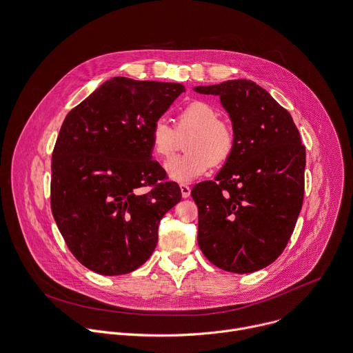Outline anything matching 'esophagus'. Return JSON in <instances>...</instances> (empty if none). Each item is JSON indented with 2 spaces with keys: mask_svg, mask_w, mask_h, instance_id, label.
<instances>
[{
  "mask_svg": "<svg viewBox=\"0 0 353 353\" xmlns=\"http://www.w3.org/2000/svg\"><path fill=\"white\" fill-rule=\"evenodd\" d=\"M180 190H181V195H183V198H188V196H190L191 188H190L187 184H180Z\"/></svg>",
  "mask_w": 353,
  "mask_h": 353,
  "instance_id": "1",
  "label": "esophagus"
}]
</instances>
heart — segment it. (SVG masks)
I'll use <instances>...</instances> for the list:
<instances>
[{
    "instance_id": "1",
    "label": "heart",
    "mask_w": 353,
    "mask_h": 353,
    "mask_svg": "<svg viewBox=\"0 0 353 353\" xmlns=\"http://www.w3.org/2000/svg\"><path fill=\"white\" fill-rule=\"evenodd\" d=\"M218 110L204 100H194L176 116L174 128L163 120H157L149 131L152 154L168 159L176 148L177 135H187V152L166 165L169 177L179 183L192 181L204 176L211 166L225 163L234 150V132L232 127L218 119Z\"/></svg>"
}]
</instances>
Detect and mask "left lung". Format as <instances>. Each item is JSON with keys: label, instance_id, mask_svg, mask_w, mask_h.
I'll use <instances>...</instances> for the list:
<instances>
[{"label": "left lung", "instance_id": "left-lung-1", "mask_svg": "<svg viewBox=\"0 0 353 353\" xmlns=\"http://www.w3.org/2000/svg\"><path fill=\"white\" fill-rule=\"evenodd\" d=\"M194 90L221 97L234 132L233 154L215 180L191 190L198 245L221 270H263L282 254L303 205L306 148L289 112L256 82Z\"/></svg>", "mask_w": 353, "mask_h": 353}]
</instances>
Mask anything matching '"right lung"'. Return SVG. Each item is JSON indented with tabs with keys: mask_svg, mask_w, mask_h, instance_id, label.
Masks as SVG:
<instances>
[{
	"mask_svg": "<svg viewBox=\"0 0 353 353\" xmlns=\"http://www.w3.org/2000/svg\"><path fill=\"white\" fill-rule=\"evenodd\" d=\"M184 90L116 77L67 114L53 149L50 204L67 247L88 270L123 275L152 256L159 222L181 191L150 159L149 131Z\"/></svg>",
	"mask_w": 353,
	"mask_h": 353,
	"instance_id": "right-lung-1",
	"label": "right lung"
}]
</instances>
